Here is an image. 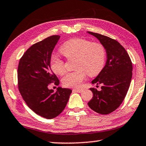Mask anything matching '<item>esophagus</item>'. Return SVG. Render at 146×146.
<instances>
[{
  "label": "esophagus",
  "mask_w": 146,
  "mask_h": 146,
  "mask_svg": "<svg viewBox=\"0 0 146 146\" xmlns=\"http://www.w3.org/2000/svg\"><path fill=\"white\" fill-rule=\"evenodd\" d=\"M82 89H73V92H82Z\"/></svg>",
  "instance_id": "1"
}]
</instances>
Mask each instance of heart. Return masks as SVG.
<instances>
[{"mask_svg": "<svg viewBox=\"0 0 146 146\" xmlns=\"http://www.w3.org/2000/svg\"><path fill=\"white\" fill-rule=\"evenodd\" d=\"M60 52L67 60L75 59L74 69L62 78V84L66 87L77 88L85 79L86 73L90 77L98 75L105 65L106 52L100 42H92L81 38L71 39L63 44ZM52 71L57 75L65 73V62L56 56H52L50 61Z\"/></svg>", "mask_w": 146, "mask_h": 146, "instance_id": "b5f03b06", "label": "heart"}]
</instances>
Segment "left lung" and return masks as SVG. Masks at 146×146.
I'll use <instances>...</instances> for the list:
<instances>
[{
    "instance_id": "1",
    "label": "left lung",
    "mask_w": 146,
    "mask_h": 146,
    "mask_svg": "<svg viewBox=\"0 0 146 146\" xmlns=\"http://www.w3.org/2000/svg\"><path fill=\"white\" fill-rule=\"evenodd\" d=\"M104 46L107 53L106 66L92 84H102V90L90 88L92 98L88 103L98 113L109 114L120 106L129 90L132 76V64L127 52L118 41L88 31Z\"/></svg>"
}]
</instances>
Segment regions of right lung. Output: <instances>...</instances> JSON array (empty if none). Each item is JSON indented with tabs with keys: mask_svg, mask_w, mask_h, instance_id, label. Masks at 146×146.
<instances>
[{
	"mask_svg": "<svg viewBox=\"0 0 146 146\" xmlns=\"http://www.w3.org/2000/svg\"><path fill=\"white\" fill-rule=\"evenodd\" d=\"M60 36L52 35L33 44L19 62L17 84L23 100L31 110L50 119L63 111L72 90L59 87L50 90V84L59 85L60 80L50 69L52 51Z\"/></svg>",
	"mask_w": 146,
	"mask_h": 146,
	"instance_id": "right-lung-1",
	"label": "right lung"
}]
</instances>
